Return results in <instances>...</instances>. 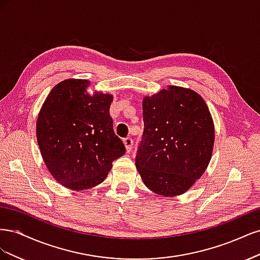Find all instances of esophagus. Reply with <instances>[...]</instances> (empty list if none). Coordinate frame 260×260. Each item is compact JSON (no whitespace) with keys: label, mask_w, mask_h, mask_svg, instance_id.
<instances>
[{"label":"esophagus","mask_w":260,"mask_h":260,"mask_svg":"<svg viewBox=\"0 0 260 260\" xmlns=\"http://www.w3.org/2000/svg\"><path fill=\"white\" fill-rule=\"evenodd\" d=\"M123 144L125 146V149H127V153H130L132 151V147H133V141L131 138H125L123 140Z\"/></svg>","instance_id":"esophagus-1"}]
</instances>
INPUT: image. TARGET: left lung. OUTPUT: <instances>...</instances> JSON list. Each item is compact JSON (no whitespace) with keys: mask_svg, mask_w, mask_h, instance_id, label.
<instances>
[{"mask_svg":"<svg viewBox=\"0 0 260 260\" xmlns=\"http://www.w3.org/2000/svg\"><path fill=\"white\" fill-rule=\"evenodd\" d=\"M143 140L136 165L144 184L172 198L185 193L208 167L215 127L199 93L169 85L143 99Z\"/></svg>","mask_w":260,"mask_h":260,"instance_id":"8db88e82","label":"left lung"}]
</instances>
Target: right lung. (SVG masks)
Instances as JSON below:
<instances>
[{
  "mask_svg": "<svg viewBox=\"0 0 260 260\" xmlns=\"http://www.w3.org/2000/svg\"><path fill=\"white\" fill-rule=\"evenodd\" d=\"M89 80L67 79L49 93L37 119V141L58 183L82 191L103 182L125 152L113 129L112 94L86 92Z\"/></svg>",
  "mask_w": 260,
  "mask_h": 260,
  "instance_id": "right-lung-1",
  "label": "right lung"
}]
</instances>
